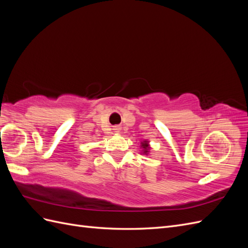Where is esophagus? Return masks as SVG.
Here are the masks:
<instances>
[{
  "instance_id": "1",
  "label": "esophagus",
  "mask_w": 248,
  "mask_h": 248,
  "mask_svg": "<svg viewBox=\"0 0 248 248\" xmlns=\"http://www.w3.org/2000/svg\"><path fill=\"white\" fill-rule=\"evenodd\" d=\"M118 129H120V128H116V130H118Z\"/></svg>"
}]
</instances>
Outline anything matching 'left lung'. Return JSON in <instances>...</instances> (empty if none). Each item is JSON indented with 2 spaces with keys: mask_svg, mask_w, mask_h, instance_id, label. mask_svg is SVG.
<instances>
[{
  "mask_svg": "<svg viewBox=\"0 0 248 248\" xmlns=\"http://www.w3.org/2000/svg\"><path fill=\"white\" fill-rule=\"evenodd\" d=\"M140 147H141V151H142V153L144 154H146V155H148V153H149V150H150V146H149V141L148 140H142L141 142H140Z\"/></svg>",
  "mask_w": 248,
  "mask_h": 248,
  "instance_id": "8db88e82",
  "label": "left lung"
}]
</instances>
